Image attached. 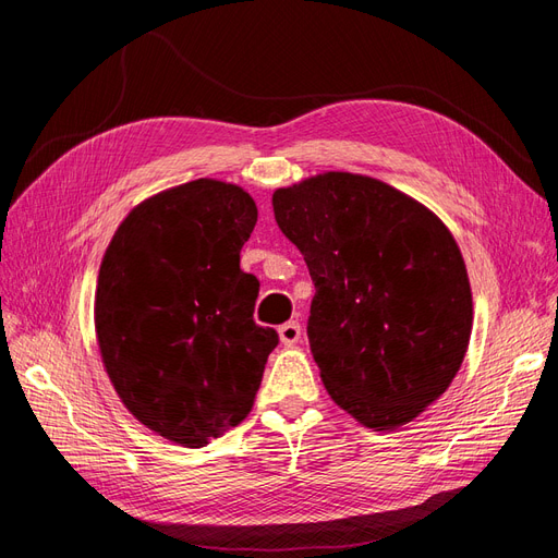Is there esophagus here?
Instances as JSON below:
<instances>
[{
	"mask_svg": "<svg viewBox=\"0 0 558 558\" xmlns=\"http://www.w3.org/2000/svg\"><path fill=\"white\" fill-rule=\"evenodd\" d=\"M300 335H302V326L298 324V320H289V324L279 326V340L283 344H289V347L295 344L300 340Z\"/></svg>",
	"mask_w": 558,
	"mask_h": 558,
	"instance_id": "obj_1",
	"label": "esophagus"
}]
</instances>
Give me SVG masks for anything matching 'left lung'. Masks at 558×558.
Returning a JSON list of instances; mask_svg holds the SVG:
<instances>
[{
  "label": "left lung",
  "instance_id": "8db88e82",
  "mask_svg": "<svg viewBox=\"0 0 558 558\" xmlns=\"http://www.w3.org/2000/svg\"><path fill=\"white\" fill-rule=\"evenodd\" d=\"M310 267L307 337L344 412L393 430L440 398L472 330L459 244L430 209L373 177L326 172L272 195Z\"/></svg>",
  "mask_w": 558,
  "mask_h": 558
}]
</instances>
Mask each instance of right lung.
Here are the masks:
<instances>
[{
  "label": "right lung",
  "mask_w": 558,
  "mask_h": 558,
  "mask_svg": "<svg viewBox=\"0 0 558 558\" xmlns=\"http://www.w3.org/2000/svg\"><path fill=\"white\" fill-rule=\"evenodd\" d=\"M256 221L240 185L189 181L134 207L99 265L107 375L137 421L177 445L205 447L242 424L279 344L253 320L260 281L240 267Z\"/></svg>",
  "instance_id": "obj_1"
}]
</instances>
